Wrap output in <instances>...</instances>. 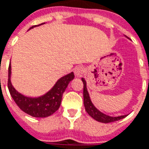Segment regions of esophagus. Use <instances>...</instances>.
Listing matches in <instances>:
<instances>
[{"label":"esophagus","mask_w":149,"mask_h":149,"mask_svg":"<svg viewBox=\"0 0 149 149\" xmlns=\"http://www.w3.org/2000/svg\"><path fill=\"white\" fill-rule=\"evenodd\" d=\"M84 72H85V69L83 66H77L74 68V74L77 77H82L83 74L84 73Z\"/></svg>","instance_id":"34e87169"}]
</instances>
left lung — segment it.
<instances>
[{"label": "left lung", "instance_id": "left-lung-1", "mask_svg": "<svg viewBox=\"0 0 149 149\" xmlns=\"http://www.w3.org/2000/svg\"><path fill=\"white\" fill-rule=\"evenodd\" d=\"M82 81L84 83V104L85 110H86V112L88 113L89 116H91L96 121L101 122V123H105V124L118 121V120L122 119L125 117H126V115H122V116H118V117H112V116L105 114V113H102L101 111H99L94 106V104L92 103L91 100H90L85 79L82 78Z\"/></svg>", "mask_w": 149, "mask_h": 149}]
</instances>
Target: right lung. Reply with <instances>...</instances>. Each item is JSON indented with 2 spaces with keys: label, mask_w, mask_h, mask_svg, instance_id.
<instances>
[{
  "label": "right lung",
  "mask_w": 149,
  "mask_h": 149,
  "mask_svg": "<svg viewBox=\"0 0 149 149\" xmlns=\"http://www.w3.org/2000/svg\"><path fill=\"white\" fill-rule=\"evenodd\" d=\"M44 24V23H43ZM38 25H34L29 30ZM11 64L8 67L7 86L11 96L23 112L35 118H46L54 113L60 107L62 95L69 83L74 78V73L71 72L61 77L48 92L38 97H29L18 92L11 83Z\"/></svg>",
  "instance_id": "right-lung-1"
}]
</instances>
